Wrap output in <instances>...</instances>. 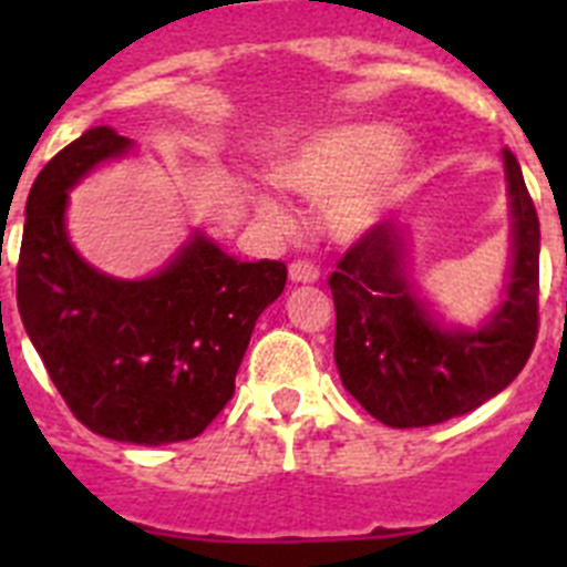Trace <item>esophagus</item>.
Returning a JSON list of instances; mask_svg holds the SVG:
<instances>
[{
	"mask_svg": "<svg viewBox=\"0 0 567 567\" xmlns=\"http://www.w3.org/2000/svg\"><path fill=\"white\" fill-rule=\"evenodd\" d=\"M318 278V267H315V264H307V260H298V264L289 267V280H292V284H315Z\"/></svg>",
	"mask_w": 567,
	"mask_h": 567,
	"instance_id": "34e87169",
	"label": "esophagus"
}]
</instances>
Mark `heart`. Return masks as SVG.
<instances>
[{
  "instance_id": "obj_1",
  "label": "heart",
  "mask_w": 567,
  "mask_h": 567,
  "mask_svg": "<svg viewBox=\"0 0 567 567\" xmlns=\"http://www.w3.org/2000/svg\"><path fill=\"white\" fill-rule=\"evenodd\" d=\"M417 158L389 124L349 122L292 138L269 158V178L287 193L318 202V227L334 244H358L412 193ZM252 207L267 227H292L287 207L269 189H252Z\"/></svg>"
}]
</instances>
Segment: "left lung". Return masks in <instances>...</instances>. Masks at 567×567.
<instances>
[{
  "instance_id": "left-lung-1",
  "label": "left lung",
  "mask_w": 567,
  "mask_h": 567,
  "mask_svg": "<svg viewBox=\"0 0 567 567\" xmlns=\"http://www.w3.org/2000/svg\"><path fill=\"white\" fill-rule=\"evenodd\" d=\"M508 269L503 295L477 327L449 323L412 275V233L383 224L340 258L334 363L343 389L380 423H445L499 394L537 340L539 218L523 169L503 150Z\"/></svg>"
}]
</instances>
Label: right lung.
I'll return each instance as SVG.
<instances>
[{"instance_id": "right-lung-1", "label": "right lung", "mask_w": 567, "mask_h": 567, "mask_svg": "<svg viewBox=\"0 0 567 567\" xmlns=\"http://www.w3.org/2000/svg\"><path fill=\"white\" fill-rule=\"evenodd\" d=\"M90 127L53 155L24 207L17 300L50 380L90 432L135 445L193 440L229 403L255 320L287 287L280 260L240 264L193 229L144 278H115L68 235L70 193L133 153Z\"/></svg>"}]
</instances>
